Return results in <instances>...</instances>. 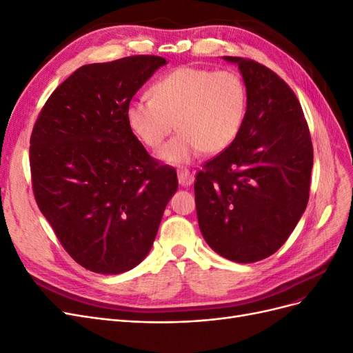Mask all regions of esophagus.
Wrapping results in <instances>:
<instances>
[{
	"label": "esophagus",
	"instance_id": "esophagus-1",
	"mask_svg": "<svg viewBox=\"0 0 353 353\" xmlns=\"http://www.w3.org/2000/svg\"><path fill=\"white\" fill-rule=\"evenodd\" d=\"M176 172H178V181H179L181 185H183V187H188V185L193 184L194 176H193V174L190 172L188 169L179 168V169L176 170Z\"/></svg>",
	"mask_w": 353,
	"mask_h": 353
}]
</instances>
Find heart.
<instances>
[{
    "instance_id": "1",
    "label": "heart",
    "mask_w": 353,
    "mask_h": 353,
    "mask_svg": "<svg viewBox=\"0 0 353 353\" xmlns=\"http://www.w3.org/2000/svg\"><path fill=\"white\" fill-rule=\"evenodd\" d=\"M248 88L234 70L181 66L157 79L152 99L126 105V123L138 141L156 150L176 126L179 132L160 150L169 163H187L203 152L216 154L239 137Z\"/></svg>"
}]
</instances>
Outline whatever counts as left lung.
I'll return each instance as SVG.
<instances>
[{
    "label": "left lung",
    "mask_w": 353,
    "mask_h": 353,
    "mask_svg": "<svg viewBox=\"0 0 353 353\" xmlns=\"http://www.w3.org/2000/svg\"><path fill=\"white\" fill-rule=\"evenodd\" d=\"M248 110L239 137L196 174L200 231L218 254L250 263L285 243L309 200L314 147L296 94L271 69L243 57Z\"/></svg>",
    "instance_id": "1"
}]
</instances>
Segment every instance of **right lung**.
<instances>
[{
  "label": "right lung",
  "mask_w": 353,
  "mask_h": 353,
  "mask_svg": "<svg viewBox=\"0 0 353 353\" xmlns=\"http://www.w3.org/2000/svg\"><path fill=\"white\" fill-rule=\"evenodd\" d=\"M166 60L130 56L74 70L54 90L30 134L32 190L70 258L97 274L140 263L152 244L176 170L148 154L125 110Z\"/></svg>",
  "instance_id": "obj_1"
}]
</instances>
